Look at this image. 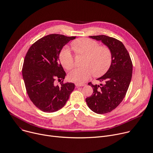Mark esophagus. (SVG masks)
Wrapping results in <instances>:
<instances>
[{"label":"esophagus","mask_w":153,"mask_h":153,"mask_svg":"<svg viewBox=\"0 0 153 153\" xmlns=\"http://www.w3.org/2000/svg\"><path fill=\"white\" fill-rule=\"evenodd\" d=\"M75 85L76 87H82V86H84L85 84H78V83H76Z\"/></svg>","instance_id":"34e87169"}]
</instances>
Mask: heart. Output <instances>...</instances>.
I'll list each match as a JSON object with an SVG mask.
<instances>
[{
	"mask_svg": "<svg viewBox=\"0 0 153 153\" xmlns=\"http://www.w3.org/2000/svg\"><path fill=\"white\" fill-rule=\"evenodd\" d=\"M73 48L77 54L86 56L82 68H76L68 73V79L83 84L94 74L100 76L106 73L112 63V53L106 46H100L97 41L89 38H80L73 43ZM59 60L63 68H71L74 63L71 49L64 46L60 52Z\"/></svg>",
	"mask_w": 153,
	"mask_h": 153,
	"instance_id": "b5f03b06",
	"label": "heart"
}]
</instances>
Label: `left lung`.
<instances>
[{"instance_id":"left-lung-1","label":"left lung","mask_w":153,"mask_h":153,"mask_svg":"<svg viewBox=\"0 0 153 153\" xmlns=\"http://www.w3.org/2000/svg\"><path fill=\"white\" fill-rule=\"evenodd\" d=\"M101 41L112 52V63L108 71L97 80L104 84L88 85L93 89L85 101L88 107L98 114L108 113L123 100L128 90L132 74V63L129 53L121 41L106 35L90 36Z\"/></svg>"}]
</instances>
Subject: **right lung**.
<instances>
[{
    "instance_id": "add662e5",
    "label": "right lung",
    "mask_w": 153,
    "mask_h": 153,
    "mask_svg": "<svg viewBox=\"0 0 153 153\" xmlns=\"http://www.w3.org/2000/svg\"><path fill=\"white\" fill-rule=\"evenodd\" d=\"M76 36L50 34L37 40L27 51L22 73L26 91L39 110L52 113L62 108L74 89L73 83H64L66 73L59 62L63 47ZM62 80L57 86L55 81Z\"/></svg>"
}]
</instances>
